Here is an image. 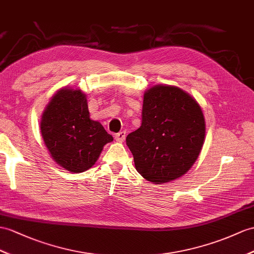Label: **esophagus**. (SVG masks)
Listing matches in <instances>:
<instances>
[{
	"label": "esophagus",
	"instance_id": "esophagus-1",
	"mask_svg": "<svg viewBox=\"0 0 254 254\" xmlns=\"http://www.w3.org/2000/svg\"><path fill=\"white\" fill-rule=\"evenodd\" d=\"M125 138H126V131L125 130L120 131L119 133H116V135H115L116 141H119V142H124Z\"/></svg>",
	"mask_w": 254,
	"mask_h": 254
}]
</instances>
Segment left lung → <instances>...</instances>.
Here are the masks:
<instances>
[{"label":"left lung","instance_id":"8db88e82","mask_svg":"<svg viewBox=\"0 0 254 254\" xmlns=\"http://www.w3.org/2000/svg\"><path fill=\"white\" fill-rule=\"evenodd\" d=\"M205 132L195 99L175 86L157 85L144 94L142 124L127 135L126 144L139 174L160 184L187 174L199 155Z\"/></svg>","mask_w":254,"mask_h":254}]
</instances>
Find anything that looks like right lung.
Returning a JSON list of instances; mask_svg holds the SVG:
<instances>
[{
	"label": "right lung",
	"mask_w": 254,
	"mask_h": 254,
	"mask_svg": "<svg viewBox=\"0 0 254 254\" xmlns=\"http://www.w3.org/2000/svg\"><path fill=\"white\" fill-rule=\"evenodd\" d=\"M41 133L55 162L71 172L89 169L103 146L113 141L99 122L89 119L86 96L79 89H61L48 103Z\"/></svg>",
	"instance_id": "obj_1"
}]
</instances>
